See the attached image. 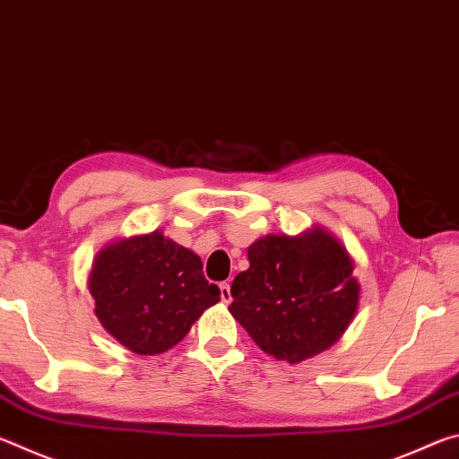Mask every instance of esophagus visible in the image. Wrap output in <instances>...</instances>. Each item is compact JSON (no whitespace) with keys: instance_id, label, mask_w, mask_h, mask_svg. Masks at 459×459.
I'll return each instance as SVG.
<instances>
[{"instance_id":"esophagus-1","label":"esophagus","mask_w":459,"mask_h":459,"mask_svg":"<svg viewBox=\"0 0 459 459\" xmlns=\"http://www.w3.org/2000/svg\"><path fill=\"white\" fill-rule=\"evenodd\" d=\"M219 290H221V299L224 301V304H229V301L232 299V298H230V285H229L227 281H224V283L219 285Z\"/></svg>"}]
</instances>
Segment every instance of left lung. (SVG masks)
<instances>
[{"label": "left lung", "instance_id": "left-lung-1", "mask_svg": "<svg viewBox=\"0 0 459 459\" xmlns=\"http://www.w3.org/2000/svg\"><path fill=\"white\" fill-rule=\"evenodd\" d=\"M230 285L229 312L261 351L301 362L330 348L354 317L359 281L346 248L324 230L261 238Z\"/></svg>", "mask_w": 459, "mask_h": 459}]
</instances>
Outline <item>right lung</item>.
<instances>
[{
	"label": "right lung",
	"instance_id": "add662e5",
	"mask_svg": "<svg viewBox=\"0 0 459 459\" xmlns=\"http://www.w3.org/2000/svg\"><path fill=\"white\" fill-rule=\"evenodd\" d=\"M103 328L135 354L176 346L206 307L221 301L202 261L161 232L121 240L100 251L89 277Z\"/></svg>",
	"mask_w": 459,
	"mask_h": 459
}]
</instances>
